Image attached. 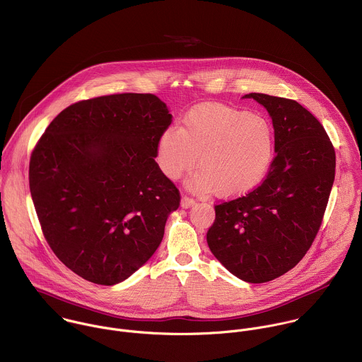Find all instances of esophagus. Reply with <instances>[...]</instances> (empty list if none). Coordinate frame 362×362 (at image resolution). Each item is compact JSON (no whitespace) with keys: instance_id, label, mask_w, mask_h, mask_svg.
Instances as JSON below:
<instances>
[{"instance_id":"34e87169","label":"esophagus","mask_w":362,"mask_h":362,"mask_svg":"<svg viewBox=\"0 0 362 362\" xmlns=\"http://www.w3.org/2000/svg\"><path fill=\"white\" fill-rule=\"evenodd\" d=\"M194 204H195V199L191 198V197H188V195H184L182 199H181V206H182V208H189V206H192Z\"/></svg>"}]
</instances>
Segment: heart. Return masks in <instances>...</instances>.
Segmentation results:
<instances>
[{
  "label": "heart",
  "mask_w": 362,
  "mask_h": 362,
  "mask_svg": "<svg viewBox=\"0 0 362 362\" xmlns=\"http://www.w3.org/2000/svg\"><path fill=\"white\" fill-rule=\"evenodd\" d=\"M274 148V129L265 118L223 104H202L185 115L182 127L163 132L157 161L171 180L197 163L199 170L191 175L189 185L229 198L251 191L264 180Z\"/></svg>",
  "instance_id": "b5f03b06"
}]
</instances>
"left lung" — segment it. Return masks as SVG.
<instances>
[{
    "label": "left lung",
    "instance_id": "obj_1",
    "mask_svg": "<svg viewBox=\"0 0 362 362\" xmlns=\"http://www.w3.org/2000/svg\"><path fill=\"white\" fill-rule=\"evenodd\" d=\"M268 111L275 156L254 189L215 205L206 233L214 255L238 278L272 281L308 252L325 216L336 174V151L323 124L299 103L251 93Z\"/></svg>",
    "mask_w": 362,
    "mask_h": 362
}]
</instances>
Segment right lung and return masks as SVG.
Wrapping results in <instances>:
<instances>
[{
  "mask_svg": "<svg viewBox=\"0 0 362 362\" xmlns=\"http://www.w3.org/2000/svg\"><path fill=\"white\" fill-rule=\"evenodd\" d=\"M173 115L153 94L123 93L63 110L37 140L29 189L43 236L81 278L114 285L157 250L181 195L156 163Z\"/></svg>",
  "mask_w": 362,
  "mask_h": 362,
  "instance_id": "right-lung-1",
  "label": "right lung"
}]
</instances>
